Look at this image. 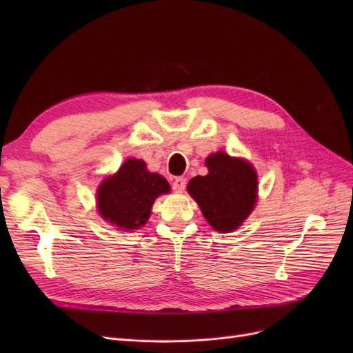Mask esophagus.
<instances>
[{
	"mask_svg": "<svg viewBox=\"0 0 353 353\" xmlns=\"http://www.w3.org/2000/svg\"><path fill=\"white\" fill-rule=\"evenodd\" d=\"M185 185H187V179L184 176H178L174 179L172 190L175 191V193H183V191L185 190Z\"/></svg>",
	"mask_w": 353,
	"mask_h": 353,
	"instance_id": "esophagus-1",
	"label": "esophagus"
}]
</instances>
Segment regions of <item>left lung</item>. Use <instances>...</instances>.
I'll return each instance as SVG.
<instances>
[{
    "mask_svg": "<svg viewBox=\"0 0 353 353\" xmlns=\"http://www.w3.org/2000/svg\"><path fill=\"white\" fill-rule=\"evenodd\" d=\"M209 174L187 185L203 216L216 231L230 232L250 215L256 203L258 176L250 163L218 152L206 159Z\"/></svg>",
    "mask_w": 353,
    "mask_h": 353,
    "instance_id": "8db88e82",
    "label": "left lung"
}]
</instances>
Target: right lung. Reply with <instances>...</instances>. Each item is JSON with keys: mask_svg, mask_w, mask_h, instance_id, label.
I'll list each match as a JSON object with an SVG mask.
<instances>
[{"mask_svg": "<svg viewBox=\"0 0 353 353\" xmlns=\"http://www.w3.org/2000/svg\"><path fill=\"white\" fill-rule=\"evenodd\" d=\"M169 190L168 181L148 172L143 160L128 159L99 188L100 215L121 230H137L150 218L154 199Z\"/></svg>", "mask_w": 353, "mask_h": 353, "instance_id": "add662e5", "label": "right lung"}]
</instances>
